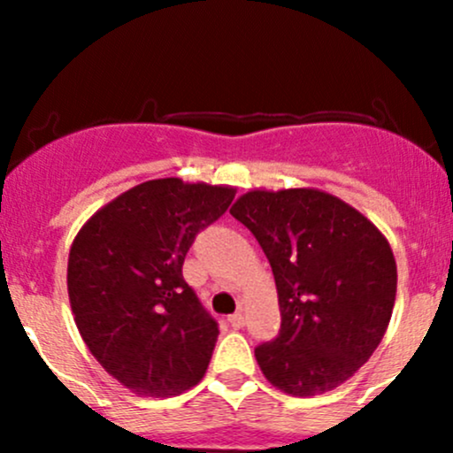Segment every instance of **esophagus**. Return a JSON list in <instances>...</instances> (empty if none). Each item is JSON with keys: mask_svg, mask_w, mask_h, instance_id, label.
I'll use <instances>...</instances> for the list:
<instances>
[{"mask_svg": "<svg viewBox=\"0 0 453 453\" xmlns=\"http://www.w3.org/2000/svg\"><path fill=\"white\" fill-rule=\"evenodd\" d=\"M227 321H230L232 327H236V330H238V327L244 326V321H247V319H244L242 313H234V315H230V319H227Z\"/></svg>", "mask_w": 453, "mask_h": 453, "instance_id": "obj_1", "label": "esophagus"}]
</instances>
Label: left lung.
<instances>
[{
    "mask_svg": "<svg viewBox=\"0 0 453 453\" xmlns=\"http://www.w3.org/2000/svg\"><path fill=\"white\" fill-rule=\"evenodd\" d=\"M266 253L280 330L256 349L264 377L292 396L339 388L368 362L396 300V259L362 212L319 189H256L230 209Z\"/></svg>",
    "mask_w": 453,
    "mask_h": 453,
    "instance_id": "1",
    "label": "left lung"
}]
</instances>
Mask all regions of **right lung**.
<instances>
[{"instance_id":"obj_1","label":"right lung","mask_w":453,"mask_h":453,"mask_svg":"<svg viewBox=\"0 0 453 453\" xmlns=\"http://www.w3.org/2000/svg\"><path fill=\"white\" fill-rule=\"evenodd\" d=\"M234 196L226 185L147 180L102 206L72 242L78 332L108 375L140 396H176L209 368L219 327L183 279V262Z\"/></svg>"}]
</instances>
